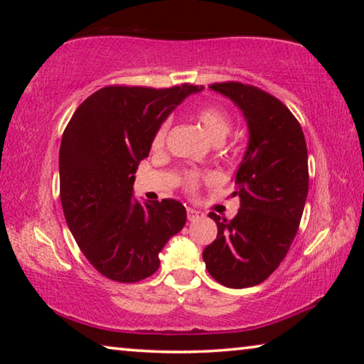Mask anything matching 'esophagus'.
I'll use <instances>...</instances> for the list:
<instances>
[{"label": "esophagus", "mask_w": 364, "mask_h": 364, "mask_svg": "<svg viewBox=\"0 0 364 364\" xmlns=\"http://www.w3.org/2000/svg\"><path fill=\"white\" fill-rule=\"evenodd\" d=\"M186 212H188V220L189 221H196V220L204 217V215H202L200 212H197V210H194V208H189V207L186 208Z\"/></svg>", "instance_id": "1"}]
</instances>
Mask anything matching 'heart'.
Wrapping results in <instances>:
<instances>
[{
  "label": "heart",
  "mask_w": 364,
  "mask_h": 364,
  "mask_svg": "<svg viewBox=\"0 0 364 364\" xmlns=\"http://www.w3.org/2000/svg\"><path fill=\"white\" fill-rule=\"evenodd\" d=\"M194 117L196 120L205 128L208 136H210L215 143L223 141L228 136V133L231 132V127H232L231 117L226 112V109L218 106V104H204V106H200L196 110ZM168 128H170L168 119L159 123V127L154 130L152 138H151L152 151L164 149L165 139H167V134H168ZM208 180H212L210 173H205V171H199V170H188L186 173H184L183 184H184V189L189 191V193H194V191L200 186L202 181H208Z\"/></svg>",
  "instance_id": "1"
}]
</instances>
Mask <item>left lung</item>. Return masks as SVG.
I'll list each match as a JSON object with an SVG mask.
<instances>
[{
    "instance_id": "8db88e82",
    "label": "left lung",
    "mask_w": 364,
    "mask_h": 364,
    "mask_svg": "<svg viewBox=\"0 0 364 364\" xmlns=\"http://www.w3.org/2000/svg\"><path fill=\"white\" fill-rule=\"evenodd\" d=\"M210 88L237 104L249 147L234 176L241 208L232 220L210 212L217 239L202 258L212 278L231 289L263 282L284 260L308 194V151L299 120L278 97L241 82Z\"/></svg>"
}]
</instances>
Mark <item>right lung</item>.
Returning a JSON list of instances; mask_svg holds the SVG:
<instances>
[{
    "mask_svg": "<svg viewBox=\"0 0 364 364\" xmlns=\"http://www.w3.org/2000/svg\"><path fill=\"white\" fill-rule=\"evenodd\" d=\"M171 88L110 85L80 104L59 151L60 204L72 236L107 279L138 282L160 267L159 252L186 225L175 199L133 200L134 173L149 156L152 133L191 93Z\"/></svg>",
    "mask_w": 364,
    "mask_h": 364,
    "instance_id": "add662e5",
    "label": "right lung"
}]
</instances>
